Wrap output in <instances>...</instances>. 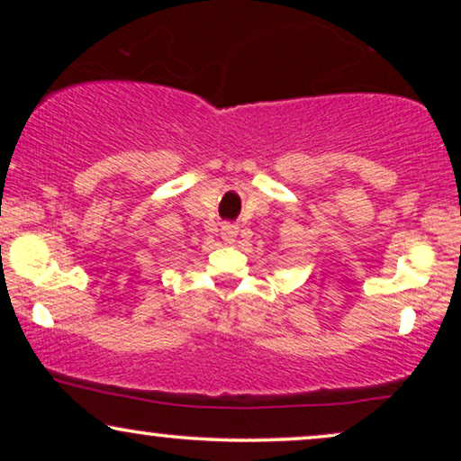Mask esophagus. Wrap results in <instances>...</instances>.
Instances as JSON below:
<instances>
[{
  "label": "esophagus",
  "mask_w": 461,
  "mask_h": 461,
  "mask_svg": "<svg viewBox=\"0 0 461 461\" xmlns=\"http://www.w3.org/2000/svg\"><path fill=\"white\" fill-rule=\"evenodd\" d=\"M237 232H239V226L237 224H222V239H224L226 243L235 241Z\"/></svg>",
  "instance_id": "esophagus-1"
}]
</instances>
